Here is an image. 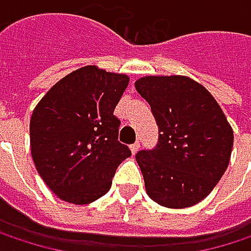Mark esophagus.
<instances>
[{
	"label": "esophagus",
	"instance_id": "1",
	"mask_svg": "<svg viewBox=\"0 0 251 251\" xmlns=\"http://www.w3.org/2000/svg\"><path fill=\"white\" fill-rule=\"evenodd\" d=\"M138 150H139V142H135V144H132V145H130V151H132V154H136V152H138Z\"/></svg>",
	"mask_w": 251,
	"mask_h": 251
}]
</instances>
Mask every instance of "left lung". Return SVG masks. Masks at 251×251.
<instances>
[{"instance_id":"8db88e82","label":"left lung","mask_w":251,"mask_h":251,"mask_svg":"<svg viewBox=\"0 0 251 251\" xmlns=\"http://www.w3.org/2000/svg\"><path fill=\"white\" fill-rule=\"evenodd\" d=\"M160 129L154 150L136 154L147 195L161 206L183 209L203 201L229 164L234 132L212 94L184 75L135 81Z\"/></svg>"}]
</instances>
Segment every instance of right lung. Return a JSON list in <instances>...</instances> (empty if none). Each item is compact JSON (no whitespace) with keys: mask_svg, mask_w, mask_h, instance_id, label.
<instances>
[{"mask_svg":"<svg viewBox=\"0 0 251 251\" xmlns=\"http://www.w3.org/2000/svg\"><path fill=\"white\" fill-rule=\"evenodd\" d=\"M129 76L87 65L59 79L37 103L30 119L36 170L62 201L87 205L112 186L130 150L118 141L113 115Z\"/></svg>","mask_w":251,"mask_h":251,"instance_id":"add662e5","label":"right lung"}]
</instances>
